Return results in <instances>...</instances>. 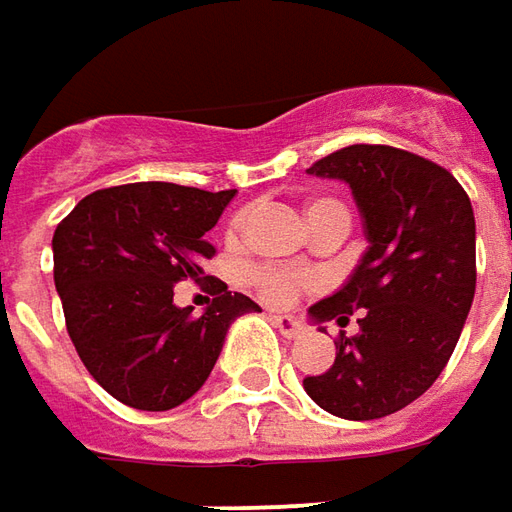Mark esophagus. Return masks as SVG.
I'll return each mask as SVG.
<instances>
[{"label": "esophagus", "mask_w": 512, "mask_h": 512, "mask_svg": "<svg viewBox=\"0 0 512 512\" xmlns=\"http://www.w3.org/2000/svg\"><path fill=\"white\" fill-rule=\"evenodd\" d=\"M270 321H273V327L279 329L284 338H296L298 332H304V324L298 321L296 315H281V312H273V315H270Z\"/></svg>", "instance_id": "1"}]
</instances>
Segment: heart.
<instances>
[{"instance_id":"heart-1","label":"heart","mask_w":512,"mask_h":512,"mask_svg":"<svg viewBox=\"0 0 512 512\" xmlns=\"http://www.w3.org/2000/svg\"><path fill=\"white\" fill-rule=\"evenodd\" d=\"M324 216H344L349 222V214L341 202L335 200H312L307 202V219L318 222ZM242 225H245V216H236L231 225V236H239L242 233ZM248 281L253 284V290L262 296V301L273 304V307H284L290 304L293 298L315 284L312 276L307 273H296V270H281V267H250L248 270Z\"/></svg>"}]
</instances>
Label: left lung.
Returning <instances> with one entry per match:
<instances>
[{
    "label": "left lung",
    "mask_w": 512,
    "mask_h": 512,
    "mask_svg": "<svg viewBox=\"0 0 512 512\" xmlns=\"http://www.w3.org/2000/svg\"><path fill=\"white\" fill-rule=\"evenodd\" d=\"M307 171L352 188L369 250L335 296L310 307L318 324L355 318L358 335H341L335 363L304 389L344 420L389 417L431 389L471 312V200L448 168L394 146L355 143Z\"/></svg>",
    "instance_id": "1"
}]
</instances>
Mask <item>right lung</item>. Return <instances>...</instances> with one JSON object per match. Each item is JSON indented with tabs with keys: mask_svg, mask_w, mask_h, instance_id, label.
<instances>
[{
	"mask_svg": "<svg viewBox=\"0 0 512 512\" xmlns=\"http://www.w3.org/2000/svg\"><path fill=\"white\" fill-rule=\"evenodd\" d=\"M231 191L129 183L92 191L53 233V279L70 341L98 386L123 406L168 411L200 392L228 327L259 304L205 276ZM215 290L202 316L173 304V284Z\"/></svg>",
	"mask_w": 512,
	"mask_h": 512,
	"instance_id": "right-lung-1",
	"label": "right lung"
}]
</instances>
